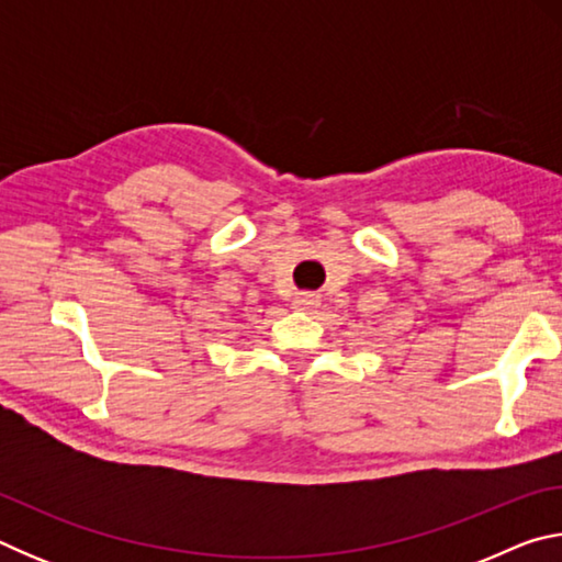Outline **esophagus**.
I'll return each mask as SVG.
<instances>
[{
	"label": "esophagus",
	"instance_id": "esophagus-1",
	"mask_svg": "<svg viewBox=\"0 0 562 562\" xmlns=\"http://www.w3.org/2000/svg\"><path fill=\"white\" fill-rule=\"evenodd\" d=\"M319 304H322L319 294H312V292H300V294H294V300H292V307L297 312H307V315H312Z\"/></svg>",
	"mask_w": 562,
	"mask_h": 562
}]
</instances>
